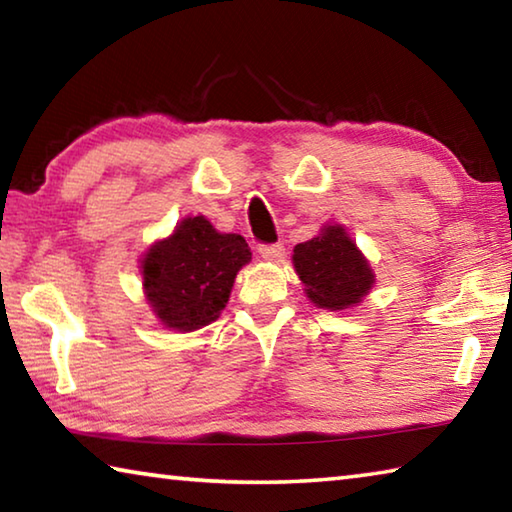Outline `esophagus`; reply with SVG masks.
Masks as SVG:
<instances>
[{
  "instance_id": "esophagus-1",
  "label": "esophagus",
  "mask_w": 512,
  "mask_h": 512,
  "mask_svg": "<svg viewBox=\"0 0 512 512\" xmlns=\"http://www.w3.org/2000/svg\"><path fill=\"white\" fill-rule=\"evenodd\" d=\"M257 253L262 259H266V262H280V259L284 257V246L282 244H262L257 248Z\"/></svg>"
}]
</instances>
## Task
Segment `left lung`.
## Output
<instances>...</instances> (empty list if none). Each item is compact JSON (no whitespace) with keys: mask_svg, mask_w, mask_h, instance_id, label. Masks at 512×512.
I'll list each match as a JSON object with an SVG mask.
<instances>
[{"mask_svg":"<svg viewBox=\"0 0 512 512\" xmlns=\"http://www.w3.org/2000/svg\"><path fill=\"white\" fill-rule=\"evenodd\" d=\"M293 266L306 297L320 309H349L374 286V271L365 255L338 224L324 226L318 237L297 244Z\"/></svg>","mask_w":512,"mask_h":512,"instance_id":"left-lung-1","label":"left lung"}]
</instances>
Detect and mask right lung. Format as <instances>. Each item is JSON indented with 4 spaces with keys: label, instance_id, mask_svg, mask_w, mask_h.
I'll list each match as a JSON object with an SVG mask.
<instances>
[{
    "label": "right lung",
    "instance_id": "add662e5",
    "mask_svg": "<svg viewBox=\"0 0 512 512\" xmlns=\"http://www.w3.org/2000/svg\"><path fill=\"white\" fill-rule=\"evenodd\" d=\"M241 235L217 232L206 217H188L143 257V288L156 318L174 331H197L224 309L241 266L250 262Z\"/></svg>",
    "mask_w": 512,
    "mask_h": 512
}]
</instances>
